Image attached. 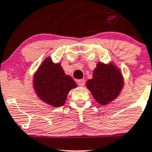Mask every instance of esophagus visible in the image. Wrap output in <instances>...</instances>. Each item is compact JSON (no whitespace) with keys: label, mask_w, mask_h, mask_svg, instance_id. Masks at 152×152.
<instances>
[{"label":"esophagus","mask_w":152,"mask_h":152,"mask_svg":"<svg viewBox=\"0 0 152 152\" xmlns=\"http://www.w3.org/2000/svg\"><path fill=\"white\" fill-rule=\"evenodd\" d=\"M84 84H85L84 79H81V80H77V84H78L79 86H80V87H83V86L84 85Z\"/></svg>","instance_id":"obj_1"}]
</instances>
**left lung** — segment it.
Returning a JSON list of instances; mask_svg holds the SVG:
<instances>
[{"label": "left lung", "mask_w": 152, "mask_h": 152, "mask_svg": "<svg viewBox=\"0 0 152 152\" xmlns=\"http://www.w3.org/2000/svg\"><path fill=\"white\" fill-rule=\"evenodd\" d=\"M124 85L120 70L113 63L98 62L93 72V77L87 81V88L96 101L107 105L118 97Z\"/></svg>", "instance_id": "obj_1"}]
</instances>
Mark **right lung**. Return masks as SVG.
Listing matches in <instances>:
<instances>
[{"label": "right lung", "mask_w": 152, "mask_h": 152, "mask_svg": "<svg viewBox=\"0 0 152 152\" xmlns=\"http://www.w3.org/2000/svg\"><path fill=\"white\" fill-rule=\"evenodd\" d=\"M77 84L69 75H65L60 63H54L46 58L33 77V88L40 100L54 107L65 103L69 91Z\"/></svg>", "instance_id": "1"}]
</instances>
